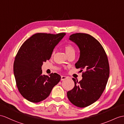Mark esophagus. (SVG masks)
I'll use <instances>...</instances> for the list:
<instances>
[{
  "label": "esophagus",
  "mask_w": 124,
  "mask_h": 124,
  "mask_svg": "<svg viewBox=\"0 0 124 124\" xmlns=\"http://www.w3.org/2000/svg\"><path fill=\"white\" fill-rule=\"evenodd\" d=\"M67 78H68L67 77L65 76H61V80L62 81V80H66V79H67Z\"/></svg>",
  "instance_id": "obj_1"
}]
</instances>
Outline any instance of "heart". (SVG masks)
<instances>
[{
  "mask_svg": "<svg viewBox=\"0 0 124 124\" xmlns=\"http://www.w3.org/2000/svg\"><path fill=\"white\" fill-rule=\"evenodd\" d=\"M65 49L66 53V54H67V55H68V54H70L71 53L75 52V49H74V47L72 46L71 45H70V44H67V45H65ZM54 53H55V51H53V54H52L53 55H54Z\"/></svg>",
  "mask_w": 124,
  "mask_h": 124,
  "instance_id": "1",
  "label": "heart"
}]
</instances>
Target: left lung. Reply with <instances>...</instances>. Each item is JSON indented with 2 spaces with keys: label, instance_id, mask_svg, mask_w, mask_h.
Masks as SVG:
<instances>
[{
  "label": "left lung",
  "instance_id": "1",
  "mask_svg": "<svg viewBox=\"0 0 124 124\" xmlns=\"http://www.w3.org/2000/svg\"><path fill=\"white\" fill-rule=\"evenodd\" d=\"M69 39L80 51L75 67L85 72L79 82L72 78L75 86L67 95L72 104L84 108L97 101L103 93L109 76V63L103 47L93 36L76 33L70 35Z\"/></svg>",
  "mask_w": 124,
  "mask_h": 124
}]
</instances>
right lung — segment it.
I'll use <instances>...</instances> for the list:
<instances>
[{
  "label": "right lung",
  "mask_w": 124,
  "mask_h": 124,
  "mask_svg": "<svg viewBox=\"0 0 124 124\" xmlns=\"http://www.w3.org/2000/svg\"><path fill=\"white\" fill-rule=\"evenodd\" d=\"M66 35L37 33L24 43L14 63V74L19 92L28 101L38 102L47 98L61 79L57 73L42 74L43 62L49 60L56 45Z\"/></svg>",
  "instance_id": "add662e5"
}]
</instances>
